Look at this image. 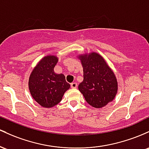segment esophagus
Here are the masks:
<instances>
[{
	"instance_id": "34e87169",
	"label": "esophagus",
	"mask_w": 149,
	"mask_h": 149,
	"mask_svg": "<svg viewBox=\"0 0 149 149\" xmlns=\"http://www.w3.org/2000/svg\"><path fill=\"white\" fill-rule=\"evenodd\" d=\"M77 84L76 82H73L71 84V88H77Z\"/></svg>"
}]
</instances>
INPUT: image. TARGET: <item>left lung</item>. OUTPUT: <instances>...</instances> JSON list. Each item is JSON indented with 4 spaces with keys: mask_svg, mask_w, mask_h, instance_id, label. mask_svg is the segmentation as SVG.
Wrapping results in <instances>:
<instances>
[{
    "mask_svg": "<svg viewBox=\"0 0 149 149\" xmlns=\"http://www.w3.org/2000/svg\"><path fill=\"white\" fill-rule=\"evenodd\" d=\"M83 67L84 80L78 86L90 106L101 108L114 100L118 84L113 70L103 56L96 52L77 56Z\"/></svg>",
    "mask_w": 149,
    "mask_h": 149,
    "instance_id": "8db88e82",
    "label": "left lung"
}]
</instances>
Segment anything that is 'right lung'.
Here are the masks:
<instances>
[{"mask_svg": "<svg viewBox=\"0 0 149 149\" xmlns=\"http://www.w3.org/2000/svg\"><path fill=\"white\" fill-rule=\"evenodd\" d=\"M58 61L56 56L47 55L38 61L30 74L29 92L34 101L43 108L58 105L70 87L64 74L54 72Z\"/></svg>", "mask_w": 149, "mask_h": 149, "instance_id": "1", "label": "right lung"}]
</instances>
